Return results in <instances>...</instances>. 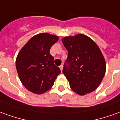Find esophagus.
Here are the masks:
<instances>
[{"mask_svg": "<svg viewBox=\"0 0 120 120\" xmlns=\"http://www.w3.org/2000/svg\"><path fill=\"white\" fill-rule=\"evenodd\" d=\"M60 70H61V71H62L63 65H60Z\"/></svg>", "mask_w": 120, "mask_h": 120, "instance_id": "obj_1", "label": "esophagus"}]
</instances>
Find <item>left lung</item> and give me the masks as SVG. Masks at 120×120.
<instances>
[{"mask_svg":"<svg viewBox=\"0 0 120 120\" xmlns=\"http://www.w3.org/2000/svg\"><path fill=\"white\" fill-rule=\"evenodd\" d=\"M68 51L63 73L70 87L80 95L94 91L103 79L106 62L100 49L89 37L82 34L62 40Z\"/></svg>","mask_w":120,"mask_h":120,"instance_id":"1","label":"left lung"}]
</instances>
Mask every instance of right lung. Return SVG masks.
Wrapping results in <instances>:
<instances>
[{
  "label": "right lung",
  "instance_id": "right-lung-1",
  "mask_svg": "<svg viewBox=\"0 0 120 120\" xmlns=\"http://www.w3.org/2000/svg\"><path fill=\"white\" fill-rule=\"evenodd\" d=\"M55 35L41 33L33 36L17 55L15 62L19 79L28 91L42 94L51 88L60 74L50 49L58 40Z\"/></svg>",
  "mask_w": 120,
  "mask_h": 120
}]
</instances>
